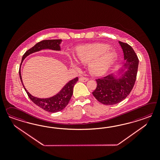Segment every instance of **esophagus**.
Segmentation results:
<instances>
[{"label":"esophagus","instance_id":"obj_1","mask_svg":"<svg viewBox=\"0 0 160 160\" xmlns=\"http://www.w3.org/2000/svg\"><path fill=\"white\" fill-rule=\"evenodd\" d=\"M88 78H83V77L79 78V81H80V82H86L88 81Z\"/></svg>","mask_w":160,"mask_h":160}]
</instances>
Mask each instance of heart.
Instances as JSON below:
<instances>
[{"instance_id":"1","label":"heart","mask_w":160,"mask_h":160,"mask_svg":"<svg viewBox=\"0 0 160 160\" xmlns=\"http://www.w3.org/2000/svg\"><path fill=\"white\" fill-rule=\"evenodd\" d=\"M110 46L103 44L82 45L76 49V56L78 62L88 63V70L94 76H102L107 72L116 60V52L108 50ZM68 62L70 68H78V64L75 59L68 55Z\"/></svg>"}]
</instances>
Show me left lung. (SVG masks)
Here are the masks:
<instances>
[{
    "label": "left lung",
    "instance_id": "obj_1",
    "mask_svg": "<svg viewBox=\"0 0 160 160\" xmlns=\"http://www.w3.org/2000/svg\"><path fill=\"white\" fill-rule=\"evenodd\" d=\"M118 43L124 53V66L116 72L96 80L97 87L92 92L97 101L105 105L116 104L124 100L136 82L138 58L129 44Z\"/></svg>",
    "mask_w": 160,
    "mask_h": 160
}]
</instances>
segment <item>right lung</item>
Instances as JSON below:
<instances>
[{"instance_id":"right-lung-1","label":"right lung","mask_w":160,"mask_h":160,"mask_svg":"<svg viewBox=\"0 0 160 160\" xmlns=\"http://www.w3.org/2000/svg\"><path fill=\"white\" fill-rule=\"evenodd\" d=\"M62 40L61 39H53L42 40L36 44L33 47L30 48L23 54L19 69V76L21 82L30 99L38 106L42 108L45 111L50 112H60L68 106L73 95V87L78 80V78H74L66 82V84L62 87V88L56 94L53 96L48 98H39L32 96L24 87L22 81L20 68L25 58H26L31 54L46 49L54 51H61L62 48L60 47V44H62Z\"/></svg>"}]
</instances>
